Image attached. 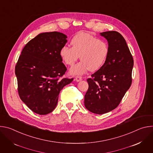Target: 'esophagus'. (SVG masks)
<instances>
[{
    "label": "esophagus",
    "instance_id": "34e87169",
    "mask_svg": "<svg viewBox=\"0 0 153 153\" xmlns=\"http://www.w3.org/2000/svg\"><path fill=\"white\" fill-rule=\"evenodd\" d=\"M75 80H76L77 82H80V81H81V80H82V77H80V76H76V78H75Z\"/></svg>",
    "mask_w": 153,
    "mask_h": 153
}]
</instances>
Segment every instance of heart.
I'll list each match as a JSON object with an SVG mask.
<instances>
[{
    "mask_svg": "<svg viewBox=\"0 0 153 153\" xmlns=\"http://www.w3.org/2000/svg\"><path fill=\"white\" fill-rule=\"evenodd\" d=\"M71 47H62L60 56L64 63L69 66H73L80 56L81 61L70 70L71 75H82L88 70H99L108 55L106 42L86 33L81 32L74 36L71 40Z\"/></svg>",
    "mask_w": 153,
    "mask_h": 153,
    "instance_id": "b5f03b06",
    "label": "heart"
}]
</instances>
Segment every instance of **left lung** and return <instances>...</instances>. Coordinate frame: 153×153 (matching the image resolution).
<instances>
[{"mask_svg":"<svg viewBox=\"0 0 153 153\" xmlns=\"http://www.w3.org/2000/svg\"><path fill=\"white\" fill-rule=\"evenodd\" d=\"M108 41L109 52L103 66L87 79L89 87L85 106L102 114L117 107L132 83L133 56L123 37L115 31L100 33Z\"/></svg>","mask_w":153,"mask_h":153,"instance_id":"left-lung-1","label":"left lung"}]
</instances>
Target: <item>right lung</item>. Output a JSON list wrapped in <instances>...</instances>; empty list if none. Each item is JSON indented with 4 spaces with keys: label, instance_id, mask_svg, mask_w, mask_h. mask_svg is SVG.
Listing matches in <instances>:
<instances>
[{
    "label": "right lung",
    "instance_id": "obj_1",
    "mask_svg": "<svg viewBox=\"0 0 153 153\" xmlns=\"http://www.w3.org/2000/svg\"><path fill=\"white\" fill-rule=\"evenodd\" d=\"M60 32L43 33L29 41L22 51L15 67L18 93L34 113L46 115L57 104L63 87L73 80L61 77L67 71L60 50L67 42Z\"/></svg>",
    "mask_w": 153,
    "mask_h": 153
}]
</instances>
